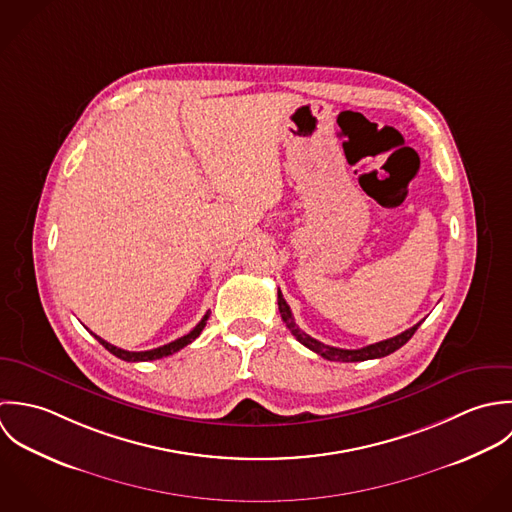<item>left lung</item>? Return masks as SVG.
Returning a JSON list of instances; mask_svg holds the SVG:
<instances>
[{
    "label": "left lung",
    "instance_id": "left-lung-1",
    "mask_svg": "<svg viewBox=\"0 0 512 512\" xmlns=\"http://www.w3.org/2000/svg\"><path fill=\"white\" fill-rule=\"evenodd\" d=\"M277 303H279V312L283 316V320L287 322L289 330L293 332V336L303 344L307 346L308 350L320 354L322 358L326 360H334V362H362V360H372V358H384L392 352H396L398 348H402L409 338L415 334V330L419 328L421 322H417L415 326L408 328L406 332L394 336V338H388V340H382V342H376V344H370V346H364V348H358V350H344V348H334V346H326L322 342H318L316 338L308 336L307 332H303L297 324H295V318H293V312L291 307L287 305V301L283 299V293L279 291L277 293Z\"/></svg>",
    "mask_w": 512,
    "mask_h": 512
}]
</instances>
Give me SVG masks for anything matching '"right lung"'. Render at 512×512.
Returning <instances> with one entry per match:
<instances>
[{"mask_svg":"<svg viewBox=\"0 0 512 512\" xmlns=\"http://www.w3.org/2000/svg\"><path fill=\"white\" fill-rule=\"evenodd\" d=\"M207 318H209V312H205L204 318H202V320L196 324V328H194V330H190L186 336H182V338H178V340H174V342H170V344H164V346H160V348L144 350V352H128V350H122V348L112 346L110 342H106V340H103V338H101V336H97V334H95V338L103 344L104 348H106L110 354H114L116 358H120V360H124V362H148V360H158V358L170 356V354H174V352L182 350L184 346L192 344V342L202 334Z\"/></svg>","mask_w":512,"mask_h":512,"instance_id":"obj_1","label":"right lung"}]
</instances>
